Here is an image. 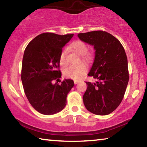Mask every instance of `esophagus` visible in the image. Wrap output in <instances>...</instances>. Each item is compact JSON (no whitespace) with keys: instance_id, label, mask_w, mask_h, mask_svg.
Wrapping results in <instances>:
<instances>
[{"instance_id":"obj_1","label":"esophagus","mask_w":147,"mask_h":147,"mask_svg":"<svg viewBox=\"0 0 147 147\" xmlns=\"http://www.w3.org/2000/svg\"><path fill=\"white\" fill-rule=\"evenodd\" d=\"M74 84H78V83L79 82H78V81H74Z\"/></svg>"}]
</instances>
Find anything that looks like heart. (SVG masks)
Masks as SVG:
<instances>
[{"mask_svg":"<svg viewBox=\"0 0 147 147\" xmlns=\"http://www.w3.org/2000/svg\"><path fill=\"white\" fill-rule=\"evenodd\" d=\"M69 48L70 51L78 55L81 56V59L86 63H89L94 59V53L93 51L88 49V45L82 40H74L69 45ZM66 51L63 50L59 55V62L60 65L65 67L67 65L66 61ZM88 66L85 63H80L77 66H71L65 69L63 71L64 76L67 78L73 80H80L88 72Z\"/></svg>","mask_w":147,"mask_h":147,"instance_id":"1","label":"heart"}]
</instances>
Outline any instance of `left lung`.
Returning <instances> with one entry per match:
<instances>
[{
	"mask_svg": "<svg viewBox=\"0 0 147 147\" xmlns=\"http://www.w3.org/2000/svg\"><path fill=\"white\" fill-rule=\"evenodd\" d=\"M78 38L94 46L95 57L88 74L97 80L86 82L83 96L86 109L95 115L111 113L123 100L129 80L127 56L121 42L105 31L78 34Z\"/></svg>",
	"mask_w": 147,
	"mask_h": 147,
	"instance_id": "8db88e82",
	"label": "left lung"
}]
</instances>
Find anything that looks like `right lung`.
I'll return each instance as SVG.
<instances>
[{"mask_svg":"<svg viewBox=\"0 0 147 147\" xmlns=\"http://www.w3.org/2000/svg\"><path fill=\"white\" fill-rule=\"evenodd\" d=\"M73 35L41 34L30 42L24 51L21 73L24 93L32 106L43 115L62 110L67 94L74 85L70 79L58 83L61 76L59 55Z\"/></svg>","mask_w":147,"mask_h":147,"instance_id":"1","label":"right lung"}]
</instances>
